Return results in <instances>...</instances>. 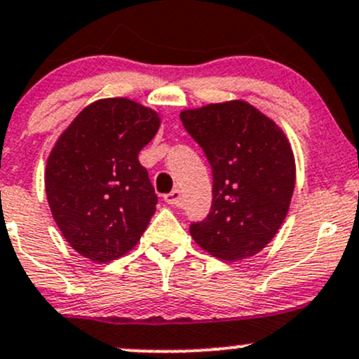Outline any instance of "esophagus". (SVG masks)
<instances>
[{
    "mask_svg": "<svg viewBox=\"0 0 359 359\" xmlns=\"http://www.w3.org/2000/svg\"><path fill=\"white\" fill-rule=\"evenodd\" d=\"M180 199H182V196H180L179 189H173L170 194L165 196V201H167L170 206H180Z\"/></svg>",
    "mask_w": 359,
    "mask_h": 359,
    "instance_id": "34e87169",
    "label": "esophagus"
}]
</instances>
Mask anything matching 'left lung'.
I'll use <instances>...</instances> for the list:
<instances>
[{"label":"left lung","instance_id":"left-lung-1","mask_svg":"<svg viewBox=\"0 0 359 359\" xmlns=\"http://www.w3.org/2000/svg\"><path fill=\"white\" fill-rule=\"evenodd\" d=\"M213 173V201L192 239L227 262L249 258L275 237L289 211L296 163L280 127L246 101L180 113Z\"/></svg>","mask_w":359,"mask_h":359}]
</instances>
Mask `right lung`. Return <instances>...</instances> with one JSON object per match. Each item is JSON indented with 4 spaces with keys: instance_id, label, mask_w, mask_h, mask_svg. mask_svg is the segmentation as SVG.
Here are the masks:
<instances>
[{
    "instance_id": "obj_1",
    "label": "right lung",
    "mask_w": 359,
    "mask_h": 359,
    "mask_svg": "<svg viewBox=\"0 0 359 359\" xmlns=\"http://www.w3.org/2000/svg\"><path fill=\"white\" fill-rule=\"evenodd\" d=\"M158 129L156 111L108 97L79 113L51 149L48 203L67 243L84 258H120L148 227L158 196L137 156Z\"/></svg>"
}]
</instances>
